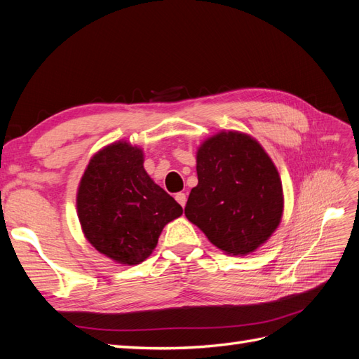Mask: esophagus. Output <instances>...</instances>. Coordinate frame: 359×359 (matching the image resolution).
Instances as JSON below:
<instances>
[{
	"label": "esophagus",
	"instance_id": "obj_1",
	"mask_svg": "<svg viewBox=\"0 0 359 359\" xmlns=\"http://www.w3.org/2000/svg\"><path fill=\"white\" fill-rule=\"evenodd\" d=\"M175 199H177V202L182 206H186V202H187V196H186V193H177L175 194Z\"/></svg>",
	"mask_w": 359,
	"mask_h": 359
}]
</instances>
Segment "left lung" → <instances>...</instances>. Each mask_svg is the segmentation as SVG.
<instances>
[{"mask_svg":"<svg viewBox=\"0 0 359 359\" xmlns=\"http://www.w3.org/2000/svg\"><path fill=\"white\" fill-rule=\"evenodd\" d=\"M198 186L186 217L226 255L247 256L265 244L281 222L283 186L257 140L236 130L205 139L196 153Z\"/></svg>","mask_w":359,"mask_h":359,"instance_id":"8db88e82","label":"left lung"}]
</instances>
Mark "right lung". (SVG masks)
<instances>
[{
    "instance_id": "1",
    "label": "right lung",
    "mask_w": 359,
    "mask_h": 359,
    "mask_svg": "<svg viewBox=\"0 0 359 359\" xmlns=\"http://www.w3.org/2000/svg\"><path fill=\"white\" fill-rule=\"evenodd\" d=\"M144 149L127 140L106 145L91 157L76 193L82 232L114 262L137 265L157 247L181 205L144 168Z\"/></svg>"
}]
</instances>
